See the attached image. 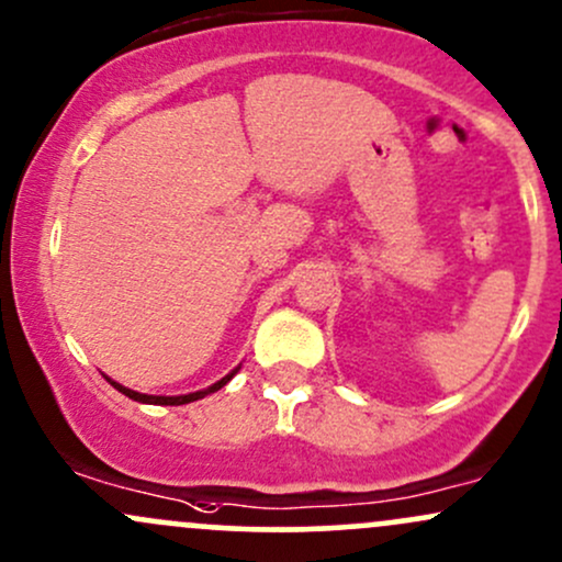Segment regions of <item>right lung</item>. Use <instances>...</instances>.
Instances as JSON below:
<instances>
[{
	"label": "right lung",
	"instance_id": "obj_1",
	"mask_svg": "<svg viewBox=\"0 0 562 562\" xmlns=\"http://www.w3.org/2000/svg\"><path fill=\"white\" fill-rule=\"evenodd\" d=\"M234 373H237V371H232L229 375H224V379H221V381H215L211 390H205V392H191V394H178V397H157V394H140V392L127 390V386L116 384V381H111V384H114V390H120L122 394H125V397L135 400V403H149V405H187V403H194V400H202V397H205V394L218 392L221 386L226 384V381H232Z\"/></svg>",
	"mask_w": 562,
	"mask_h": 562
}]
</instances>
